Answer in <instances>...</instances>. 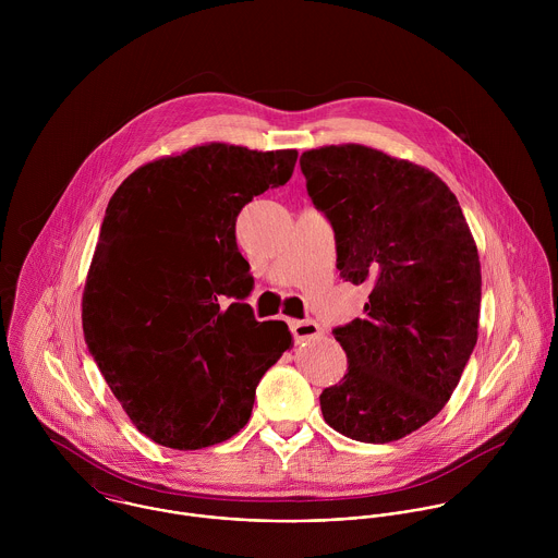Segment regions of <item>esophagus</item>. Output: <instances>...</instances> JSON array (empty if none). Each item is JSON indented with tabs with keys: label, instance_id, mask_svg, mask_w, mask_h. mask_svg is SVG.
<instances>
[{
	"label": "esophagus",
	"instance_id": "esophagus-1",
	"mask_svg": "<svg viewBox=\"0 0 558 558\" xmlns=\"http://www.w3.org/2000/svg\"><path fill=\"white\" fill-rule=\"evenodd\" d=\"M290 330L296 341L312 339L322 332L318 322H314V319H290Z\"/></svg>",
	"mask_w": 558,
	"mask_h": 558
}]
</instances>
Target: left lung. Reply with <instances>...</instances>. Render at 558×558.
<instances>
[{
	"instance_id": "1",
	"label": "left lung",
	"mask_w": 558,
	"mask_h": 558,
	"mask_svg": "<svg viewBox=\"0 0 558 558\" xmlns=\"http://www.w3.org/2000/svg\"><path fill=\"white\" fill-rule=\"evenodd\" d=\"M301 171L339 277L372 286L365 318L332 328L348 372L319 396L324 421L352 440H399L442 410L475 350L477 244L425 167L348 144L303 153Z\"/></svg>"
}]
</instances>
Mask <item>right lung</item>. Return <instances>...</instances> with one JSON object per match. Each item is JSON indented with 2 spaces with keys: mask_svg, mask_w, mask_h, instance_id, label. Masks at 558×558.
I'll return each mask as SVG.
<instances>
[{
  "mask_svg": "<svg viewBox=\"0 0 558 558\" xmlns=\"http://www.w3.org/2000/svg\"><path fill=\"white\" fill-rule=\"evenodd\" d=\"M296 150L208 144L148 162L113 193L85 292L83 335L142 434L193 451L232 438L255 387L292 345L257 322L236 244L244 204L290 180Z\"/></svg>",
  "mask_w": 558,
  "mask_h": 558,
  "instance_id": "right-lung-1",
  "label": "right lung"
}]
</instances>
